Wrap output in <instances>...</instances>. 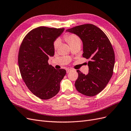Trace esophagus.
Instances as JSON below:
<instances>
[{"label":"esophagus","mask_w":131,"mask_h":131,"mask_svg":"<svg viewBox=\"0 0 131 131\" xmlns=\"http://www.w3.org/2000/svg\"><path fill=\"white\" fill-rule=\"evenodd\" d=\"M67 73H69V72L71 70V69H69V68H68V69H67Z\"/></svg>","instance_id":"obj_1"}]
</instances>
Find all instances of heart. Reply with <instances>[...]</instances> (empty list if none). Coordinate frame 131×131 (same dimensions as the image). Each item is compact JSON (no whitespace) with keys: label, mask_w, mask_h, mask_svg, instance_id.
I'll return each instance as SVG.
<instances>
[{"label":"heart","mask_w":131,"mask_h":131,"mask_svg":"<svg viewBox=\"0 0 131 131\" xmlns=\"http://www.w3.org/2000/svg\"><path fill=\"white\" fill-rule=\"evenodd\" d=\"M64 40L68 43L69 46L71 47L73 46L74 44H76L77 43H81V39L80 38L74 34H69V35H66L64 37ZM60 45V41L58 40L55 41L54 43V48L55 49H57L59 47Z\"/></svg>","instance_id":"heart-1"}]
</instances>
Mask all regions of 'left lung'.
<instances>
[{
    "label": "left lung",
    "instance_id": "1",
    "mask_svg": "<svg viewBox=\"0 0 131 131\" xmlns=\"http://www.w3.org/2000/svg\"><path fill=\"white\" fill-rule=\"evenodd\" d=\"M82 40V56L89 59V73L85 75L78 70L75 87L80 93L93 96L101 92L111 79L115 63V55L106 34L95 25L87 24L68 29Z\"/></svg>",
    "mask_w": 131,
    "mask_h": 131
}]
</instances>
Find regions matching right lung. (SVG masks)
<instances>
[{
  "label": "right lung",
  "instance_id": "obj_1",
  "mask_svg": "<svg viewBox=\"0 0 131 131\" xmlns=\"http://www.w3.org/2000/svg\"><path fill=\"white\" fill-rule=\"evenodd\" d=\"M64 30L45 26L34 29L26 35L19 49L21 78L30 91L43 100L59 92L60 82L66 74L65 69L56 70L48 62L55 53L54 42Z\"/></svg>",
  "mask_w": 131,
  "mask_h": 131
}]
</instances>
